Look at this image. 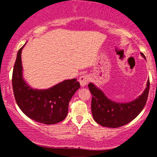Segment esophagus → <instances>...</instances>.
Wrapping results in <instances>:
<instances>
[{
  "mask_svg": "<svg viewBox=\"0 0 157 157\" xmlns=\"http://www.w3.org/2000/svg\"><path fill=\"white\" fill-rule=\"evenodd\" d=\"M79 81H80V86L82 87H84L88 83V82L89 81V75H86L81 76V77H80V79H79Z\"/></svg>",
  "mask_w": 157,
  "mask_h": 157,
  "instance_id": "esophagus-1",
  "label": "esophagus"
}]
</instances>
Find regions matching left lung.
Returning <instances> with one entry per match:
<instances>
[{
    "label": "left lung",
    "instance_id": "obj_1",
    "mask_svg": "<svg viewBox=\"0 0 157 157\" xmlns=\"http://www.w3.org/2000/svg\"><path fill=\"white\" fill-rule=\"evenodd\" d=\"M141 55L146 58L142 53ZM92 94V113L94 120L103 127L117 128L130 123L142 112L148 96L150 81L141 95L127 103H118L108 98L101 89L92 82L88 85Z\"/></svg>",
    "mask_w": 157,
    "mask_h": 157
}]
</instances>
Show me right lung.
Wrapping results in <instances>:
<instances>
[{"instance_id": "add662e5", "label": "right lung", "mask_w": 157, "mask_h": 157, "mask_svg": "<svg viewBox=\"0 0 157 157\" xmlns=\"http://www.w3.org/2000/svg\"><path fill=\"white\" fill-rule=\"evenodd\" d=\"M20 48L13 72V89L17 104L28 118L44 124H54L66 118L68 104L80 89L76 79L65 80L47 89L31 87L23 77Z\"/></svg>"}]
</instances>
